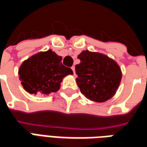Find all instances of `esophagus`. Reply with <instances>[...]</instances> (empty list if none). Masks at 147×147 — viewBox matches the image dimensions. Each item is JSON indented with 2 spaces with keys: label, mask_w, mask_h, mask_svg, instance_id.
Wrapping results in <instances>:
<instances>
[{
  "label": "esophagus",
  "mask_w": 147,
  "mask_h": 147,
  "mask_svg": "<svg viewBox=\"0 0 147 147\" xmlns=\"http://www.w3.org/2000/svg\"><path fill=\"white\" fill-rule=\"evenodd\" d=\"M71 70L73 71V74L75 75V74H76V71H75V67H74V66H72V67H71Z\"/></svg>",
  "instance_id": "obj_1"
}]
</instances>
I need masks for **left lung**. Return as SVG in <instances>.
Instances as JSON below:
<instances>
[{"label": "left lung", "mask_w": 147, "mask_h": 147, "mask_svg": "<svg viewBox=\"0 0 147 147\" xmlns=\"http://www.w3.org/2000/svg\"><path fill=\"white\" fill-rule=\"evenodd\" d=\"M80 63L76 65V83L87 98L104 102L115 94L122 74L119 65L105 55L83 51L78 56Z\"/></svg>", "instance_id": "left-lung-1"}]
</instances>
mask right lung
<instances>
[{"label":"right lung","instance_id":"right-lung-1","mask_svg":"<svg viewBox=\"0 0 147 147\" xmlns=\"http://www.w3.org/2000/svg\"><path fill=\"white\" fill-rule=\"evenodd\" d=\"M62 57L52 50L41 52L27 59L19 70L20 80L27 92L46 96L60 89L62 79L72 74L61 62Z\"/></svg>","mask_w":147,"mask_h":147}]
</instances>
